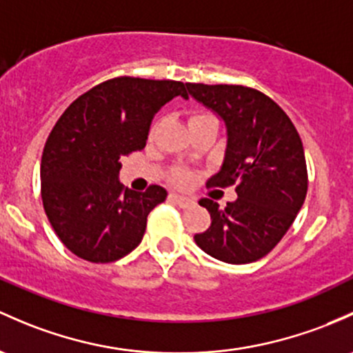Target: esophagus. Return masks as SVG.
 Instances as JSON below:
<instances>
[{
    "mask_svg": "<svg viewBox=\"0 0 353 353\" xmlns=\"http://www.w3.org/2000/svg\"><path fill=\"white\" fill-rule=\"evenodd\" d=\"M170 198H172V201L176 203V205H179L181 208L194 206V199L192 198H186V196H181V194H172Z\"/></svg>",
    "mask_w": 353,
    "mask_h": 353,
    "instance_id": "1",
    "label": "esophagus"
}]
</instances>
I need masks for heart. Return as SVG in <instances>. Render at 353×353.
<instances>
[{"label": "heart", "mask_w": 353, "mask_h": 353, "mask_svg": "<svg viewBox=\"0 0 353 353\" xmlns=\"http://www.w3.org/2000/svg\"><path fill=\"white\" fill-rule=\"evenodd\" d=\"M211 117H213V114L205 113V111H192L188 118V123H189V127H191V125L199 123V121L208 120V118H211ZM157 128H159V121H154L150 127V137H154V133L157 132ZM172 181L176 184H179V186H186L189 181H191V176H189V172H186V170L179 169L172 174Z\"/></svg>", "instance_id": "b5f03b06"}]
</instances>
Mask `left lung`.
I'll list each match as a JSON object with an SVG mask.
<instances>
[{
	"label": "left lung",
	"instance_id": "left-lung-1",
	"mask_svg": "<svg viewBox=\"0 0 353 353\" xmlns=\"http://www.w3.org/2000/svg\"><path fill=\"white\" fill-rule=\"evenodd\" d=\"M186 88L223 118L228 133L223 167L206 188L235 186L239 196L223 210L210 198L199 201L211 225L196 233V243L228 264L259 261L281 242L306 198L301 137L285 111L257 89L196 83Z\"/></svg>",
	"mask_w": 353,
	"mask_h": 353
}]
</instances>
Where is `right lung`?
Wrapping results in <instances>:
<instances>
[{"instance_id": "add662e5", "label": "right lung", "mask_w": 353, "mask_h": 353, "mask_svg": "<svg viewBox=\"0 0 353 353\" xmlns=\"http://www.w3.org/2000/svg\"><path fill=\"white\" fill-rule=\"evenodd\" d=\"M186 84L113 77L81 94L61 114L42 154V203L55 235L88 262L108 264L142 242L147 216L165 201L164 188L128 191L120 159L145 147L154 114Z\"/></svg>"}]
</instances>
